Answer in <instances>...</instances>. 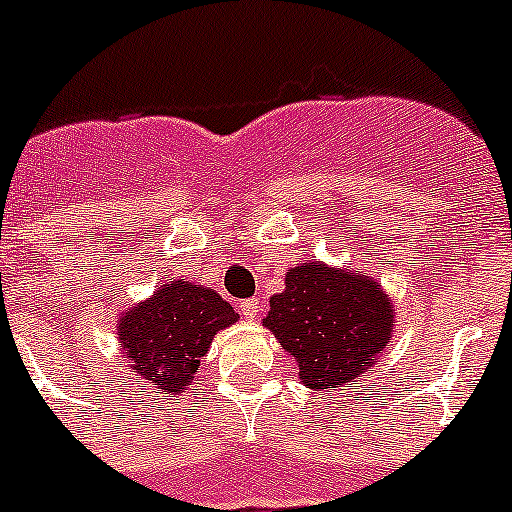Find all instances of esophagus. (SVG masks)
<instances>
[{"label":"esophagus","instance_id":"34e87169","mask_svg":"<svg viewBox=\"0 0 512 512\" xmlns=\"http://www.w3.org/2000/svg\"><path fill=\"white\" fill-rule=\"evenodd\" d=\"M260 310H262V305H260V300H257V298L242 300V303H240V313L245 315V318H250V321L260 315Z\"/></svg>","mask_w":512,"mask_h":512}]
</instances>
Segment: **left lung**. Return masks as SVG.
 <instances>
[{
  "instance_id": "left-lung-1",
  "label": "left lung",
  "mask_w": 512,
  "mask_h": 512,
  "mask_svg": "<svg viewBox=\"0 0 512 512\" xmlns=\"http://www.w3.org/2000/svg\"><path fill=\"white\" fill-rule=\"evenodd\" d=\"M262 323L295 356L308 389H336L374 366L394 313L366 275L303 262L285 275V290L272 295Z\"/></svg>"
}]
</instances>
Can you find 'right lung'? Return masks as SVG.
Returning a JSON list of instances; mask_svg holds the SVG:
<instances>
[{"instance_id": "add662e5", "label": "right lung", "mask_w": 512, "mask_h": 512, "mask_svg": "<svg viewBox=\"0 0 512 512\" xmlns=\"http://www.w3.org/2000/svg\"><path fill=\"white\" fill-rule=\"evenodd\" d=\"M237 318L214 290L171 280L148 303L123 315L118 338L136 376L156 391L179 394L199 371L217 331Z\"/></svg>"}]
</instances>
